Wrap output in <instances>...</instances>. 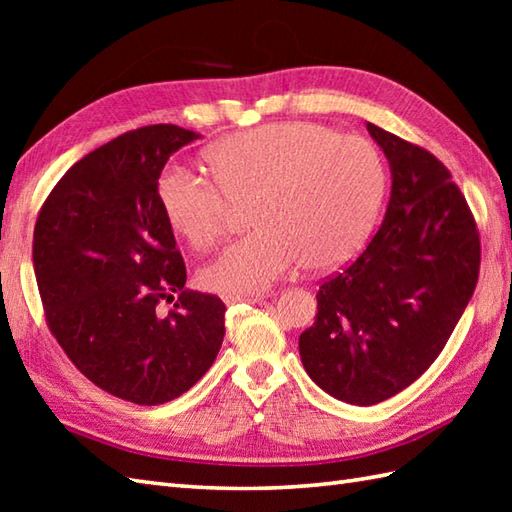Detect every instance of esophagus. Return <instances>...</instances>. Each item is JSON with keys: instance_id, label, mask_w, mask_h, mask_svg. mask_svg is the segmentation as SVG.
<instances>
[{"instance_id": "obj_1", "label": "esophagus", "mask_w": 512, "mask_h": 512, "mask_svg": "<svg viewBox=\"0 0 512 512\" xmlns=\"http://www.w3.org/2000/svg\"><path fill=\"white\" fill-rule=\"evenodd\" d=\"M222 299H224L226 306H233V303H242V301L259 303V301L266 299V295H264V292H262V295H224Z\"/></svg>"}]
</instances>
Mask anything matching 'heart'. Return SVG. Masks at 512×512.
Returning <instances> with one entry per match:
<instances>
[{
	"label": "heart",
	"mask_w": 512,
	"mask_h": 512,
	"mask_svg": "<svg viewBox=\"0 0 512 512\" xmlns=\"http://www.w3.org/2000/svg\"><path fill=\"white\" fill-rule=\"evenodd\" d=\"M213 183L180 167L160 173L167 224L204 250L224 233L231 204L250 202L253 233L200 270V284L253 295L303 268L343 264L367 242L385 198L380 151L361 136L308 121L268 123L224 136L204 151Z\"/></svg>",
	"instance_id": "heart-1"
}]
</instances>
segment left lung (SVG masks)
I'll list each match as a JSON object with an SVG mask.
<instances>
[{"instance_id": "1", "label": "left lung", "mask_w": 512, "mask_h": 512, "mask_svg": "<svg viewBox=\"0 0 512 512\" xmlns=\"http://www.w3.org/2000/svg\"><path fill=\"white\" fill-rule=\"evenodd\" d=\"M391 167L383 224L317 292L299 336L308 376L350 405H376L418 380L447 345L480 277V233L451 171L372 123Z\"/></svg>"}]
</instances>
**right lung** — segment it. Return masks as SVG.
<instances>
[{"instance_id": "obj_1", "label": "right lung", "mask_w": 512, "mask_h": 512, "mask_svg": "<svg viewBox=\"0 0 512 512\" xmlns=\"http://www.w3.org/2000/svg\"><path fill=\"white\" fill-rule=\"evenodd\" d=\"M198 138L147 125L110 140L65 171L35 224L32 264L52 336L85 378L136 405L189 391L224 339V301L184 288L156 193L167 160ZM162 300L174 301L169 313Z\"/></svg>"}]
</instances>
